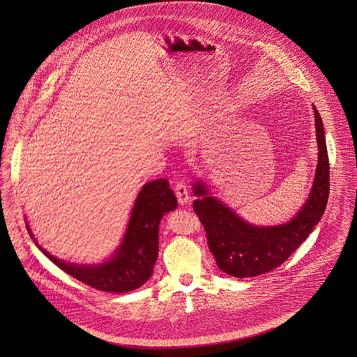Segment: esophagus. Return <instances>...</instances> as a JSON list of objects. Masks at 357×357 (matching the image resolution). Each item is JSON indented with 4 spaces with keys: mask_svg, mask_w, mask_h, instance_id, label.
Here are the masks:
<instances>
[{
    "mask_svg": "<svg viewBox=\"0 0 357 357\" xmlns=\"http://www.w3.org/2000/svg\"><path fill=\"white\" fill-rule=\"evenodd\" d=\"M175 195H176V198H178L181 205L188 204L189 199H190L189 192H188V189H186V186L183 183H176L175 185Z\"/></svg>",
    "mask_w": 357,
    "mask_h": 357,
    "instance_id": "obj_1",
    "label": "esophagus"
}]
</instances>
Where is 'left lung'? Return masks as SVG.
I'll return each mask as SVG.
<instances>
[{
	"instance_id": "8db88e82",
	"label": "left lung",
	"mask_w": 357,
	"mask_h": 357,
	"mask_svg": "<svg viewBox=\"0 0 357 357\" xmlns=\"http://www.w3.org/2000/svg\"><path fill=\"white\" fill-rule=\"evenodd\" d=\"M317 165L310 196L301 209L286 223L256 226L243 220L236 211L212 196L209 188L197 179L193 208L208 239L218 267L237 278L257 277L277 268L308 238L324 213L330 193V164L323 121L315 105Z\"/></svg>"
}]
</instances>
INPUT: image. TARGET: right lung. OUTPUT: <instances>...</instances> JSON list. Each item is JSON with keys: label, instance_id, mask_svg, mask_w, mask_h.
I'll return each instance as SVG.
<instances>
[{"label": "right lung", "instance_id": "add662e5", "mask_svg": "<svg viewBox=\"0 0 357 357\" xmlns=\"http://www.w3.org/2000/svg\"><path fill=\"white\" fill-rule=\"evenodd\" d=\"M176 205L167 179L145 183L134 201L119 246L98 264H77L54 257L37 242L27 222L26 226L40 252L68 275L102 291L127 293L152 277L159 255L160 220Z\"/></svg>", "mask_w": 357, "mask_h": 357}]
</instances>
